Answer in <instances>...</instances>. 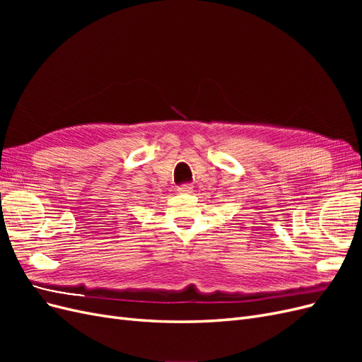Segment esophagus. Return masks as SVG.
Segmentation results:
<instances>
[{"mask_svg": "<svg viewBox=\"0 0 362 362\" xmlns=\"http://www.w3.org/2000/svg\"><path fill=\"white\" fill-rule=\"evenodd\" d=\"M178 192L180 193H192L193 192V185L192 184H184V185H181V187H178Z\"/></svg>", "mask_w": 362, "mask_h": 362, "instance_id": "1", "label": "esophagus"}]
</instances>
